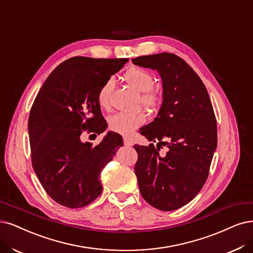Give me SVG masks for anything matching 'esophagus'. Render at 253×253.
<instances>
[{"instance_id":"obj_1","label":"esophagus","mask_w":253,"mask_h":253,"mask_svg":"<svg viewBox=\"0 0 253 253\" xmlns=\"http://www.w3.org/2000/svg\"><path fill=\"white\" fill-rule=\"evenodd\" d=\"M124 145L125 146H133V141L128 137H124Z\"/></svg>"}]
</instances>
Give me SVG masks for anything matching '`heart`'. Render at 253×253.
<instances>
[{
    "label": "heart",
    "mask_w": 253,
    "mask_h": 253,
    "mask_svg": "<svg viewBox=\"0 0 253 253\" xmlns=\"http://www.w3.org/2000/svg\"><path fill=\"white\" fill-rule=\"evenodd\" d=\"M124 79L129 85L142 92L141 102L146 108H156L160 99L152 90L155 79L151 73L141 68H131L125 73ZM114 87L115 81L112 78L106 79L102 84L98 91V102L100 106L107 107L109 105V100ZM145 122L146 116L143 112H118L108 119V125L112 131L123 135H130Z\"/></svg>",
    "instance_id": "b5f03b06"
}]
</instances>
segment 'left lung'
Wrapping results in <instances>:
<instances>
[{
    "label": "left lung",
    "instance_id": "left-lung-1",
    "mask_svg": "<svg viewBox=\"0 0 253 253\" xmlns=\"http://www.w3.org/2000/svg\"><path fill=\"white\" fill-rule=\"evenodd\" d=\"M132 62L157 71L163 83L161 109L139 130L151 144L134 146L139 192L153 208L174 211L193 200L208 179L217 148L216 117L202 80L177 55H147ZM162 145L169 149L163 158Z\"/></svg>",
    "mask_w": 253,
    "mask_h": 253
}]
</instances>
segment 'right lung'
<instances>
[{
  "instance_id": "1",
  "label": "right lung",
  "mask_w": 253,
  "mask_h": 253,
  "mask_svg": "<svg viewBox=\"0 0 253 253\" xmlns=\"http://www.w3.org/2000/svg\"><path fill=\"white\" fill-rule=\"evenodd\" d=\"M128 60L72 57L49 75L33 103L28 121L33 170L46 194L65 208L86 207L99 197L100 173L123 146L114 131L95 147L80 135L106 130L98 91Z\"/></svg>"
}]
</instances>
